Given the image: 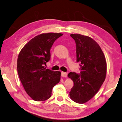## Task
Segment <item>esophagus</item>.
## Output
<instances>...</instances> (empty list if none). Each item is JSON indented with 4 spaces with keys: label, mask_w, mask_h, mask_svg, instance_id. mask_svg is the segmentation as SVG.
<instances>
[{
    "label": "esophagus",
    "mask_w": 122,
    "mask_h": 122,
    "mask_svg": "<svg viewBox=\"0 0 122 122\" xmlns=\"http://www.w3.org/2000/svg\"><path fill=\"white\" fill-rule=\"evenodd\" d=\"M61 75L62 77H66L67 76V73L65 72H61Z\"/></svg>",
    "instance_id": "esophagus-1"
}]
</instances>
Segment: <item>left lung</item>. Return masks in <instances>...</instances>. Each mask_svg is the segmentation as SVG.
I'll list each match as a JSON object with an SVG mask.
<instances>
[{
	"instance_id": "left-lung-1",
	"label": "left lung",
	"mask_w": 122,
	"mask_h": 122,
	"mask_svg": "<svg viewBox=\"0 0 122 122\" xmlns=\"http://www.w3.org/2000/svg\"><path fill=\"white\" fill-rule=\"evenodd\" d=\"M70 36L75 41L76 61L80 63L81 72L69 73L67 76L74 84L69 95L74 102L84 104L96 94L105 80L106 61L100 47L92 38L78 34Z\"/></svg>"
}]
</instances>
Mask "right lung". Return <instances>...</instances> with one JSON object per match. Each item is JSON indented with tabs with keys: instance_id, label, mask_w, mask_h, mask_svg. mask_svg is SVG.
Segmentation results:
<instances>
[{
	"instance_id": "right-lung-1",
	"label": "right lung",
	"mask_w": 122,
	"mask_h": 122,
	"mask_svg": "<svg viewBox=\"0 0 122 122\" xmlns=\"http://www.w3.org/2000/svg\"><path fill=\"white\" fill-rule=\"evenodd\" d=\"M61 33H43L27 42L17 59V71L25 91L33 100L42 102L51 97L54 86L61 80V73L46 69L50 50Z\"/></svg>"
}]
</instances>
